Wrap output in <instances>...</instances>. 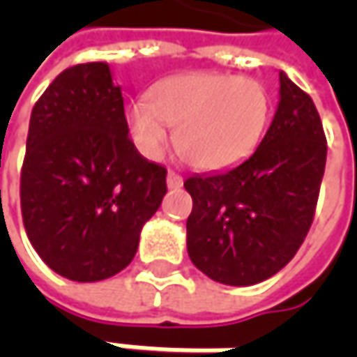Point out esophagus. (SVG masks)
<instances>
[{
    "label": "esophagus",
    "instance_id": "esophagus-1",
    "mask_svg": "<svg viewBox=\"0 0 357 357\" xmlns=\"http://www.w3.org/2000/svg\"><path fill=\"white\" fill-rule=\"evenodd\" d=\"M167 186L169 188H181L183 186V176L176 174V172H169L167 174Z\"/></svg>",
    "mask_w": 357,
    "mask_h": 357
}]
</instances>
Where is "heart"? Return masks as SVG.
I'll return each instance as SVG.
<instances>
[{
  "instance_id": "b5f03b06",
  "label": "heart",
  "mask_w": 357,
  "mask_h": 357,
  "mask_svg": "<svg viewBox=\"0 0 357 357\" xmlns=\"http://www.w3.org/2000/svg\"><path fill=\"white\" fill-rule=\"evenodd\" d=\"M272 113L264 83L230 73H186L157 83L129 107L130 137L157 158L176 127L174 143L200 171L238 165L258 146Z\"/></svg>"
}]
</instances>
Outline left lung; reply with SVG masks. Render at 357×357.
<instances>
[{
    "mask_svg": "<svg viewBox=\"0 0 357 357\" xmlns=\"http://www.w3.org/2000/svg\"><path fill=\"white\" fill-rule=\"evenodd\" d=\"M326 151L316 105L280 71L278 107L258 149L230 171L185 181L192 264L228 286H252L286 266L312 225Z\"/></svg>",
    "mask_w": 357,
    "mask_h": 357,
    "instance_id": "1",
    "label": "left lung"
}]
</instances>
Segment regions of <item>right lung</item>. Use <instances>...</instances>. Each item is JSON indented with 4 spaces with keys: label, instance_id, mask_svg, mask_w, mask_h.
<instances>
[{
    "label": "right lung",
    "instance_id": "1",
    "mask_svg": "<svg viewBox=\"0 0 357 357\" xmlns=\"http://www.w3.org/2000/svg\"><path fill=\"white\" fill-rule=\"evenodd\" d=\"M165 195L167 169L129 139L109 65L83 63L55 77L31 111L21 169L23 227L41 260L75 282L115 276Z\"/></svg>",
    "mask_w": 357,
    "mask_h": 357
}]
</instances>
